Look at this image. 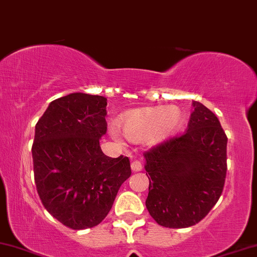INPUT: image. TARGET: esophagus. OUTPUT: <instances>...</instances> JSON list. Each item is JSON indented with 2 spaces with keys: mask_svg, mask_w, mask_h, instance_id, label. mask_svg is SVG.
Segmentation results:
<instances>
[{
  "mask_svg": "<svg viewBox=\"0 0 257 257\" xmlns=\"http://www.w3.org/2000/svg\"><path fill=\"white\" fill-rule=\"evenodd\" d=\"M131 169L133 172H140L143 169V163H141L139 160H133L131 163Z\"/></svg>",
  "mask_w": 257,
  "mask_h": 257,
  "instance_id": "obj_1",
  "label": "esophagus"
}]
</instances>
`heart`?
I'll use <instances>...</instances> for the list:
<instances>
[{
	"mask_svg": "<svg viewBox=\"0 0 257 257\" xmlns=\"http://www.w3.org/2000/svg\"><path fill=\"white\" fill-rule=\"evenodd\" d=\"M183 121V111L178 106H154L131 111L121 118L120 126L122 133L131 141L156 145L173 137ZM111 136L119 139L116 128H111Z\"/></svg>",
	"mask_w": 257,
	"mask_h": 257,
	"instance_id": "obj_1",
	"label": "heart"
}]
</instances>
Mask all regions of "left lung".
<instances>
[{
    "label": "left lung",
    "mask_w": 257,
    "mask_h": 257,
    "mask_svg": "<svg viewBox=\"0 0 257 257\" xmlns=\"http://www.w3.org/2000/svg\"><path fill=\"white\" fill-rule=\"evenodd\" d=\"M184 135L145 153L150 180L146 207L159 225L185 228L209 213L224 190L227 137L211 110L192 102Z\"/></svg>",
    "instance_id": "obj_1"
}]
</instances>
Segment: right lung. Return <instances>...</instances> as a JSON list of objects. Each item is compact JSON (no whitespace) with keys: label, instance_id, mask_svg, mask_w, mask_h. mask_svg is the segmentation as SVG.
Returning a JSON list of instances; mask_svg holds the SVG:
<instances>
[{"label":"right lung","instance_id":"right-lung-1","mask_svg":"<svg viewBox=\"0 0 257 257\" xmlns=\"http://www.w3.org/2000/svg\"><path fill=\"white\" fill-rule=\"evenodd\" d=\"M106 98L73 92L50 103L36 125L32 145L37 191L45 209L72 229L98 225L131 176L126 156L109 158Z\"/></svg>","mask_w":257,"mask_h":257}]
</instances>
